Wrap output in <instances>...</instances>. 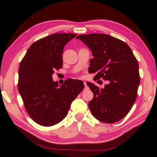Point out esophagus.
<instances>
[{
	"mask_svg": "<svg viewBox=\"0 0 157 157\" xmlns=\"http://www.w3.org/2000/svg\"><path fill=\"white\" fill-rule=\"evenodd\" d=\"M84 86H85V90H87V89H88V85H87V84H86V82H84Z\"/></svg>",
	"mask_w": 157,
	"mask_h": 157,
	"instance_id": "1",
	"label": "esophagus"
}]
</instances>
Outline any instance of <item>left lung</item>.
Segmentation results:
<instances>
[{
    "mask_svg": "<svg viewBox=\"0 0 157 157\" xmlns=\"http://www.w3.org/2000/svg\"><path fill=\"white\" fill-rule=\"evenodd\" d=\"M92 51L90 71L94 80L109 83L104 88L87 82L94 94L88 103L92 115L98 121L113 123L125 117L137 97L140 82L139 65L129 46L121 40L105 34L79 35Z\"/></svg>",
    "mask_w": 157,
    "mask_h": 157,
    "instance_id": "obj_1",
    "label": "left lung"
}]
</instances>
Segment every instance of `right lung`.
Here are the masks:
<instances>
[{"mask_svg":"<svg viewBox=\"0 0 157 157\" xmlns=\"http://www.w3.org/2000/svg\"><path fill=\"white\" fill-rule=\"evenodd\" d=\"M76 34H53L34 42L19 67L18 90L29 117L42 126H52L67 116L71 104L84 88L78 79L61 86L52 75L63 66V48Z\"/></svg>","mask_w":157,"mask_h":157,"instance_id":"right-lung-1","label":"right lung"}]
</instances>
